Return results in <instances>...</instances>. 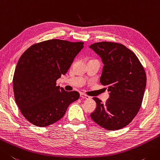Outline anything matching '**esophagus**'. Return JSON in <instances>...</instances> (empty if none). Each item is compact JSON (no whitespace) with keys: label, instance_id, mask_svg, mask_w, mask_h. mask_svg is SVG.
Segmentation results:
<instances>
[{"label":"esophagus","instance_id":"34e87169","mask_svg":"<svg viewBox=\"0 0 160 160\" xmlns=\"http://www.w3.org/2000/svg\"><path fill=\"white\" fill-rule=\"evenodd\" d=\"M80 97L81 98H85V99H90L91 97L86 95L85 93H80Z\"/></svg>","mask_w":160,"mask_h":160}]
</instances>
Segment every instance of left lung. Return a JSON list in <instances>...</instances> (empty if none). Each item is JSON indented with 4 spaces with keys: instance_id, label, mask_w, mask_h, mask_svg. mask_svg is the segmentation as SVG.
Returning a JSON list of instances; mask_svg holds the SVG:
<instances>
[{
    "instance_id": "left-lung-1",
    "label": "left lung",
    "mask_w": 160,
    "mask_h": 160,
    "mask_svg": "<svg viewBox=\"0 0 160 160\" xmlns=\"http://www.w3.org/2000/svg\"><path fill=\"white\" fill-rule=\"evenodd\" d=\"M89 48L102 59L100 82L109 92L105 103L93 98L96 108L91 118L105 129H121L132 121L142 105L146 86L144 68L136 55L121 43L102 42Z\"/></svg>"
}]
</instances>
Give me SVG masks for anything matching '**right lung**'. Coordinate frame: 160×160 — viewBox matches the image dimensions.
<instances>
[{"instance_id":"right-lung-1","label":"right lung","mask_w":160,"mask_h":160,"mask_svg":"<svg viewBox=\"0 0 160 160\" xmlns=\"http://www.w3.org/2000/svg\"><path fill=\"white\" fill-rule=\"evenodd\" d=\"M84 43L51 39L31 46L21 56L13 78L14 98L21 112L36 126L46 127L64 117L80 93L66 92L56 81L67 73Z\"/></svg>"}]
</instances>
